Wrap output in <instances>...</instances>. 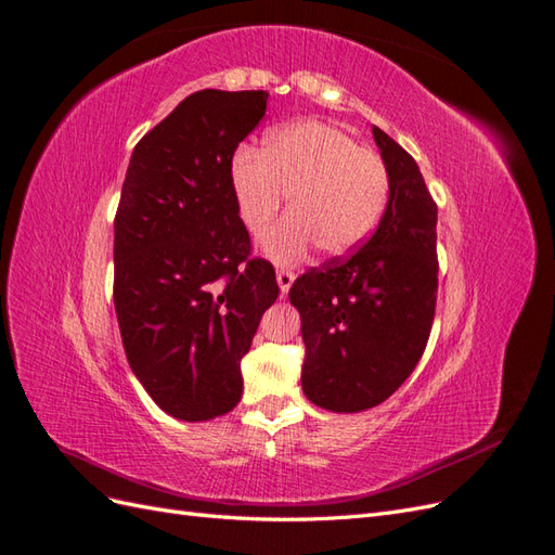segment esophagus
I'll return each instance as SVG.
<instances>
[{"label":"esophagus","mask_w":555,"mask_h":555,"mask_svg":"<svg viewBox=\"0 0 555 555\" xmlns=\"http://www.w3.org/2000/svg\"><path fill=\"white\" fill-rule=\"evenodd\" d=\"M276 281H279V288H281V295H286V293L291 291V286H293V281H295V274L291 272V269H279V272H276Z\"/></svg>","instance_id":"34e87169"}]
</instances>
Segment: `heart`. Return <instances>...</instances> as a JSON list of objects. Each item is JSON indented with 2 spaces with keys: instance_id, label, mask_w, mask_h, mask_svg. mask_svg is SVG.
Listing matches in <instances>:
<instances>
[{
  "instance_id": "1",
  "label": "heart",
  "mask_w": 555,
  "mask_h": 555,
  "mask_svg": "<svg viewBox=\"0 0 555 555\" xmlns=\"http://www.w3.org/2000/svg\"><path fill=\"white\" fill-rule=\"evenodd\" d=\"M241 222L253 236L267 232L288 196L291 220L262 238L274 262H295L319 246L339 258L373 234L389 202L382 156L325 121H295L267 133L258 154L244 150L230 168Z\"/></svg>"
}]
</instances>
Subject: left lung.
Wrapping results in <instances>:
<instances>
[{
  "mask_svg": "<svg viewBox=\"0 0 555 555\" xmlns=\"http://www.w3.org/2000/svg\"><path fill=\"white\" fill-rule=\"evenodd\" d=\"M389 170L375 234L347 258L295 279L307 357L302 389L333 413H361L399 389L422 359L438 293V208L417 162L373 126Z\"/></svg>",
  "mask_w": 555,
  "mask_h": 555,
  "instance_id": "1",
  "label": "left lung"
}]
</instances>
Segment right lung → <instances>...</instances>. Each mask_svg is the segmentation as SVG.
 <instances>
[{"instance_id":"add662e5","label":"right lung","mask_w":555,"mask_h":555,"mask_svg":"<svg viewBox=\"0 0 555 555\" xmlns=\"http://www.w3.org/2000/svg\"><path fill=\"white\" fill-rule=\"evenodd\" d=\"M267 91L204 89L142 135L115 218V309L126 359L164 413L206 422L241 401L246 357L279 297L250 258L230 184Z\"/></svg>"}]
</instances>
